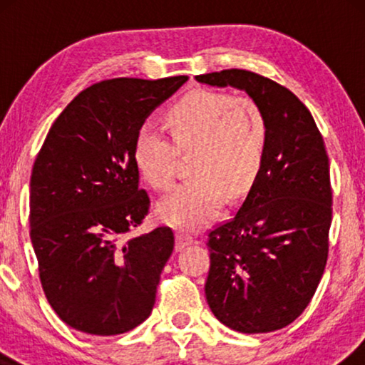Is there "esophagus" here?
<instances>
[{"mask_svg": "<svg viewBox=\"0 0 365 365\" xmlns=\"http://www.w3.org/2000/svg\"><path fill=\"white\" fill-rule=\"evenodd\" d=\"M192 242H194V237L191 236V234L182 232V231L176 232V251H182L184 247L191 246Z\"/></svg>", "mask_w": 365, "mask_h": 365, "instance_id": "esophagus-1", "label": "esophagus"}]
</instances>
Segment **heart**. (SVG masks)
<instances>
[{
    "label": "heart",
    "instance_id": "heart-1",
    "mask_svg": "<svg viewBox=\"0 0 365 365\" xmlns=\"http://www.w3.org/2000/svg\"><path fill=\"white\" fill-rule=\"evenodd\" d=\"M168 136L144 123L134 138V164L149 186L173 187L179 154H191L196 178L158 204L161 221L196 229L212 222L229 197H241L256 181L267 149V123L251 98L199 89L166 113Z\"/></svg>",
    "mask_w": 365,
    "mask_h": 365
}]
</instances>
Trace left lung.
<instances>
[{"label": "left lung", "mask_w": 365, "mask_h": 365, "mask_svg": "<svg viewBox=\"0 0 365 365\" xmlns=\"http://www.w3.org/2000/svg\"><path fill=\"white\" fill-rule=\"evenodd\" d=\"M196 79L246 91L269 131L242 206L207 234V304L237 332L277 331L307 307L327 262L332 189L324 139L301 99L272 79L246 69Z\"/></svg>", "instance_id": "left-lung-1"}]
</instances>
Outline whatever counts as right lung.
<instances>
[{
  "label": "right lung",
  "mask_w": 365,
  "mask_h": 365,
  "mask_svg": "<svg viewBox=\"0 0 365 365\" xmlns=\"http://www.w3.org/2000/svg\"><path fill=\"white\" fill-rule=\"evenodd\" d=\"M187 76L116 78L56 118L29 182V236L53 311L76 331L116 336L146 321L174 249L169 227L123 239L148 216L134 138Z\"/></svg>",
  "instance_id": "obj_1"
}]
</instances>
